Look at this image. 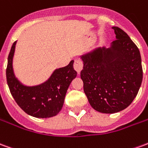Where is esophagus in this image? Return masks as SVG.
<instances>
[{"label": "esophagus", "mask_w": 148, "mask_h": 148, "mask_svg": "<svg viewBox=\"0 0 148 148\" xmlns=\"http://www.w3.org/2000/svg\"><path fill=\"white\" fill-rule=\"evenodd\" d=\"M74 70L77 72V74H79L82 70V68H83V64L79 59H75L74 60Z\"/></svg>", "instance_id": "esophagus-1"}]
</instances>
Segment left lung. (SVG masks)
Masks as SVG:
<instances>
[{"label":"left lung","mask_w":148,"mask_h":148,"mask_svg":"<svg viewBox=\"0 0 148 148\" xmlns=\"http://www.w3.org/2000/svg\"><path fill=\"white\" fill-rule=\"evenodd\" d=\"M116 39L110 48H99L81 56V78L90 106L97 111L113 114L133 102L141 86L140 53L120 28L112 27Z\"/></svg>","instance_id":"1"}]
</instances>
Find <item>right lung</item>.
<instances>
[{
    "mask_svg": "<svg viewBox=\"0 0 148 148\" xmlns=\"http://www.w3.org/2000/svg\"><path fill=\"white\" fill-rule=\"evenodd\" d=\"M16 43L11 47L6 69L7 83L11 95L17 105L33 117L44 119L55 116L62 108L69 86L77 76L73 66L74 61L66 66L56 69L45 82L27 86L21 83L13 73V58Z\"/></svg>",
    "mask_w": 148,
    "mask_h": 148,
    "instance_id": "1",
    "label": "right lung"
}]
</instances>
